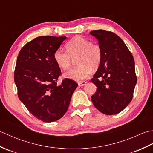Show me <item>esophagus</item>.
<instances>
[{
    "label": "esophagus",
    "mask_w": 153,
    "mask_h": 153,
    "mask_svg": "<svg viewBox=\"0 0 153 153\" xmlns=\"http://www.w3.org/2000/svg\"><path fill=\"white\" fill-rule=\"evenodd\" d=\"M87 82H85V81H83V82H78V85L79 86H84L86 84Z\"/></svg>",
    "instance_id": "1"
}]
</instances>
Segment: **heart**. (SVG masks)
<instances>
[{
    "instance_id": "1",
    "label": "heart",
    "mask_w": 153,
    "mask_h": 153,
    "mask_svg": "<svg viewBox=\"0 0 153 153\" xmlns=\"http://www.w3.org/2000/svg\"><path fill=\"white\" fill-rule=\"evenodd\" d=\"M66 51L58 48L54 53L55 62L60 68L68 70L70 68L72 59L76 57L78 66L64 74L68 79L82 81L88 77L92 69H97L102 60V49L100 45L93 43L88 39L76 36L66 44Z\"/></svg>"
}]
</instances>
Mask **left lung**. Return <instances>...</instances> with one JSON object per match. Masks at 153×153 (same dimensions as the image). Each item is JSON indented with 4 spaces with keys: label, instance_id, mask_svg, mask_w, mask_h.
I'll use <instances>...</instances> for the list:
<instances>
[{
    "label": "left lung",
    "instance_id": "8db88e82",
    "mask_svg": "<svg viewBox=\"0 0 153 153\" xmlns=\"http://www.w3.org/2000/svg\"><path fill=\"white\" fill-rule=\"evenodd\" d=\"M102 49V60L91 79L97 87L91 97L94 106L107 115L116 114L131 101L137 83L135 62L124 42L116 34L102 30L89 33Z\"/></svg>",
    "mask_w": 153,
    "mask_h": 153
}]
</instances>
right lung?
<instances>
[{
	"mask_svg": "<svg viewBox=\"0 0 153 153\" xmlns=\"http://www.w3.org/2000/svg\"><path fill=\"white\" fill-rule=\"evenodd\" d=\"M66 37L41 36L28 42L16 61L14 82L19 99L35 118L44 122L56 121L69 106L77 83L70 79L57 81L61 75L54 53Z\"/></svg>",
	"mask_w": 153,
	"mask_h": 153,
	"instance_id": "add662e5",
	"label": "right lung"
}]
</instances>
